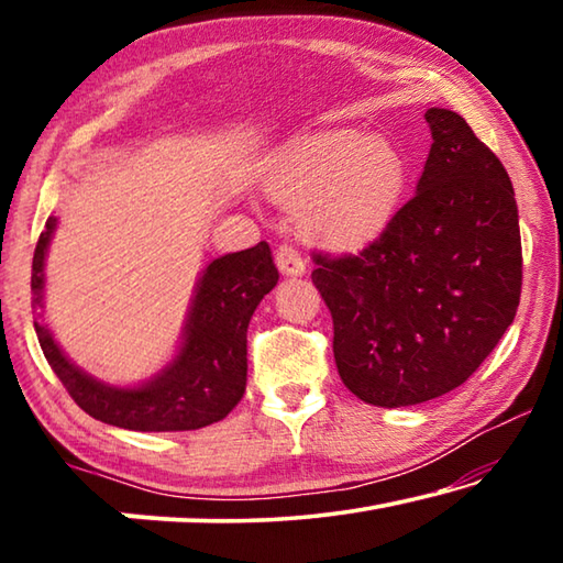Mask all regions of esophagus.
Here are the masks:
<instances>
[{
	"instance_id": "esophagus-1",
	"label": "esophagus",
	"mask_w": 563,
	"mask_h": 563,
	"mask_svg": "<svg viewBox=\"0 0 563 563\" xmlns=\"http://www.w3.org/2000/svg\"><path fill=\"white\" fill-rule=\"evenodd\" d=\"M275 263H278L280 273L290 275V278L305 273V261L295 245H280L278 253H275Z\"/></svg>"
}]
</instances>
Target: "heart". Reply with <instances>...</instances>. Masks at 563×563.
I'll use <instances>...</instances> for the list:
<instances>
[{
	"mask_svg": "<svg viewBox=\"0 0 563 563\" xmlns=\"http://www.w3.org/2000/svg\"><path fill=\"white\" fill-rule=\"evenodd\" d=\"M409 184V164L387 139L328 131L305 139L271 180L275 201L302 213L312 241L355 251L393 223Z\"/></svg>",
	"mask_w": 563,
	"mask_h": 563,
	"instance_id": "1",
	"label": "heart"
}]
</instances>
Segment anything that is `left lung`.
<instances>
[{
	"label": "left lung",
	"mask_w": 563,
	"mask_h": 563,
	"mask_svg": "<svg viewBox=\"0 0 563 563\" xmlns=\"http://www.w3.org/2000/svg\"><path fill=\"white\" fill-rule=\"evenodd\" d=\"M432 148L417 194L360 253H312L342 383L407 407L470 379L514 322L519 213L507 168L460 113L427 109Z\"/></svg>",
	"instance_id": "left-lung-1"
}]
</instances>
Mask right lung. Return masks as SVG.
Masks as SVG:
<instances>
[{
  "label": "right lung",
  "mask_w": 563,
  "mask_h": 563,
  "mask_svg": "<svg viewBox=\"0 0 563 563\" xmlns=\"http://www.w3.org/2000/svg\"><path fill=\"white\" fill-rule=\"evenodd\" d=\"M54 225L56 221L49 218L32 261L34 330L46 362L74 402L99 422L136 432L201 430L231 412L245 393L247 322L278 283L271 245L261 241L208 265L198 283L186 340L176 360L154 383L139 389H117L74 367L42 325V268Z\"/></svg>",
  "instance_id": "obj_1"
}]
</instances>
